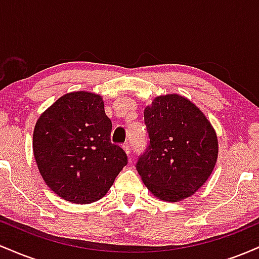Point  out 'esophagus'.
<instances>
[{
  "label": "esophagus",
  "mask_w": 259,
  "mask_h": 259,
  "mask_svg": "<svg viewBox=\"0 0 259 259\" xmlns=\"http://www.w3.org/2000/svg\"><path fill=\"white\" fill-rule=\"evenodd\" d=\"M123 148H124V151H125V153L127 154V156H129V154H130V145L126 142V144L123 145Z\"/></svg>",
  "instance_id": "1"
}]
</instances>
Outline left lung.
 <instances>
[{
    "instance_id": "8db88e82",
    "label": "left lung",
    "mask_w": 259,
    "mask_h": 259,
    "mask_svg": "<svg viewBox=\"0 0 259 259\" xmlns=\"http://www.w3.org/2000/svg\"><path fill=\"white\" fill-rule=\"evenodd\" d=\"M150 144L136 163L152 195L167 202L190 197L218 158V139L198 107L177 94L158 96L144 112Z\"/></svg>"
}]
</instances>
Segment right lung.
<instances>
[{"label":"right lung","instance_id":"right-lung-1","mask_svg":"<svg viewBox=\"0 0 259 259\" xmlns=\"http://www.w3.org/2000/svg\"><path fill=\"white\" fill-rule=\"evenodd\" d=\"M112 121L100 95H63L40 115L32 151L41 177L55 194L86 204L107 194L127 163L126 153L111 142Z\"/></svg>","mask_w":259,"mask_h":259}]
</instances>
